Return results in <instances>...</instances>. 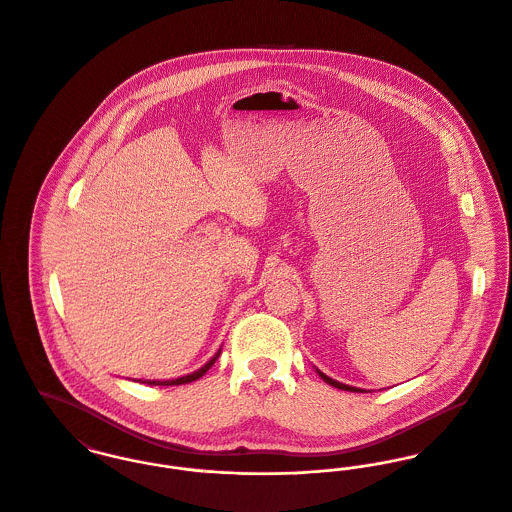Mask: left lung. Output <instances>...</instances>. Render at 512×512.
Returning a JSON list of instances; mask_svg holds the SVG:
<instances>
[{
    "instance_id": "obj_1",
    "label": "left lung",
    "mask_w": 512,
    "mask_h": 512,
    "mask_svg": "<svg viewBox=\"0 0 512 512\" xmlns=\"http://www.w3.org/2000/svg\"><path fill=\"white\" fill-rule=\"evenodd\" d=\"M316 369V367H314ZM316 373L328 383V385H332V387H336V389H341V391H349V393H367V391H363V389H357V387H351V385H345V383H340V381H336V379H332V377H328L326 373H322L320 369H316Z\"/></svg>"
}]
</instances>
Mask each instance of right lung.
Masks as SVG:
<instances>
[{"label": "right lung", "instance_id": "1", "mask_svg": "<svg viewBox=\"0 0 512 512\" xmlns=\"http://www.w3.org/2000/svg\"><path fill=\"white\" fill-rule=\"evenodd\" d=\"M222 353V347L214 353V357H210L200 369H196V371H192V373H188V375H182V377H176V379H167V381H151V379H147V381H141L139 379V383H145V385H161V387H169V385H184V383H192V381H196V379H200L214 363H216V359H218V355Z\"/></svg>", "mask_w": 512, "mask_h": 512}]
</instances>
